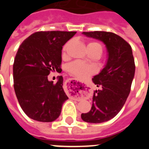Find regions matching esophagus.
<instances>
[{"label":"esophagus","instance_id":"1","mask_svg":"<svg viewBox=\"0 0 149 149\" xmlns=\"http://www.w3.org/2000/svg\"><path fill=\"white\" fill-rule=\"evenodd\" d=\"M70 81H71V79H70Z\"/></svg>","mask_w":149,"mask_h":149}]
</instances>
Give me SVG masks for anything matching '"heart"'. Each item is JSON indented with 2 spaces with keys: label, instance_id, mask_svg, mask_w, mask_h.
I'll use <instances>...</instances> for the list:
<instances>
[{
  "label": "heart",
  "instance_id": "1",
  "mask_svg": "<svg viewBox=\"0 0 149 149\" xmlns=\"http://www.w3.org/2000/svg\"><path fill=\"white\" fill-rule=\"evenodd\" d=\"M70 44V42H68L64 45L63 47V55H65L68 47ZM88 50L89 52H96L101 56L103 52V48L100 43L97 42H90L88 44ZM68 72L72 74V75L75 76L81 80H85L92 75L95 72L94 67L86 63H84L81 61H74L69 63L67 66Z\"/></svg>",
  "mask_w": 149,
  "mask_h": 149
}]
</instances>
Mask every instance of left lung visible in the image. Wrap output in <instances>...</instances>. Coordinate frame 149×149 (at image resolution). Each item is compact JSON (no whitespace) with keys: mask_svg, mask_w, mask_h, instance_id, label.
Masks as SVG:
<instances>
[{"mask_svg":"<svg viewBox=\"0 0 149 149\" xmlns=\"http://www.w3.org/2000/svg\"><path fill=\"white\" fill-rule=\"evenodd\" d=\"M83 33L102 41L108 52L107 65L93 78L100 89L94 92L90 111L81 114L84 122L101 123L115 117L125 103L135 73L134 58L131 45L117 34L105 31Z\"/></svg>","mask_w":149,"mask_h":149,"instance_id":"8db88e82","label":"left lung"}]
</instances>
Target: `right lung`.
<instances>
[{
    "label": "right lung",
    "mask_w": 149,
    "mask_h": 149,
    "mask_svg": "<svg viewBox=\"0 0 149 149\" xmlns=\"http://www.w3.org/2000/svg\"><path fill=\"white\" fill-rule=\"evenodd\" d=\"M75 31H39L21 44L13 63L14 89L18 103L30 119L42 122L56 120L68 96L63 77L54 84L51 72L62 71V48Z\"/></svg>",
    "instance_id": "1"
}]
</instances>
